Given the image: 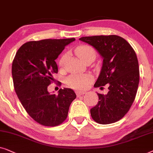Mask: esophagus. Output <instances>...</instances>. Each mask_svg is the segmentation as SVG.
Instances as JSON below:
<instances>
[{"instance_id":"obj_1","label":"esophagus","mask_w":153,"mask_h":153,"mask_svg":"<svg viewBox=\"0 0 153 153\" xmlns=\"http://www.w3.org/2000/svg\"><path fill=\"white\" fill-rule=\"evenodd\" d=\"M85 94V91H76V95H77V97H78L83 94Z\"/></svg>"}]
</instances>
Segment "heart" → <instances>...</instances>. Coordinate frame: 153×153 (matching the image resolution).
I'll return each instance as SVG.
<instances>
[{"label": "heart", "instance_id": "obj_1", "mask_svg": "<svg viewBox=\"0 0 153 153\" xmlns=\"http://www.w3.org/2000/svg\"><path fill=\"white\" fill-rule=\"evenodd\" d=\"M75 53L80 59L82 61L89 56L95 57L96 52L93 48L89 45H80L75 50ZM66 56L63 55L59 61V66H63L64 64ZM91 77L87 74H72L67 78L66 82L69 86L78 90H84L90 82Z\"/></svg>", "mask_w": 153, "mask_h": 153}]
</instances>
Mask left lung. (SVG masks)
Listing matches in <instances>:
<instances>
[{
	"label": "left lung",
	"instance_id": "obj_1",
	"mask_svg": "<svg viewBox=\"0 0 153 153\" xmlns=\"http://www.w3.org/2000/svg\"><path fill=\"white\" fill-rule=\"evenodd\" d=\"M94 47L103 59L95 87L108 85L107 94H97L99 102L90 110L97 123L108 125L122 119L135 99L139 83V66L135 51L127 40L115 35L79 38Z\"/></svg>",
	"mask_w": 153,
	"mask_h": 153
}]
</instances>
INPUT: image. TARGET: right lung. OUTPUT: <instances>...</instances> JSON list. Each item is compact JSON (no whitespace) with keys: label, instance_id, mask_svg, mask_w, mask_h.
I'll use <instances>...</instances> for the list:
<instances>
[{"label":"right lung","instance_id":"1","mask_svg":"<svg viewBox=\"0 0 153 153\" xmlns=\"http://www.w3.org/2000/svg\"><path fill=\"white\" fill-rule=\"evenodd\" d=\"M75 38L29 41L21 46L14 58L12 75L15 92L24 109L38 123L55 127L66 119L76 98L73 89H60L51 94L48 87L58 73L55 60Z\"/></svg>","mask_w":153,"mask_h":153}]
</instances>
